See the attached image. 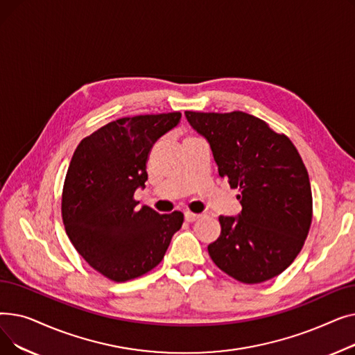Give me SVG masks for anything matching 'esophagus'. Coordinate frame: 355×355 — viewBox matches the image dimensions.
<instances>
[{
  "mask_svg": "<svg viewBox=\"0 0 355 355\" xmlns=\"http://www.w3.org/2000/svg\"><path fill=\"white\" fill-rule=\"evenodd\" d=\"M200 217H201V214H194L191 211H185L184 213V218H185V221H189V223H193V221L198 220Z\"/></svg>",
  "mask_w": 355,
  "mask_h": 355,
  "instance_id": "esophagus-1",
  "label": "esophagus"
}]
</instances>
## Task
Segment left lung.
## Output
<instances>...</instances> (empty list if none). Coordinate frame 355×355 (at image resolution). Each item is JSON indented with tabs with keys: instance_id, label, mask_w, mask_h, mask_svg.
I'll use <instances>...</instances> for the list:
<instances>
[{
	"instance_id": "8db88e82",
	"label": "left lung",
	"mask_w": 355,
	"mask_h": 355,
	"mask_svg": "<svg viewBox=\"0 0 355 355\" xmlns=\"http://www.w3.org/2000/svg\"><path fill=\"white\" fill-rule=\"evenodd\" d=\"M185 118L209 142L220 177L240 190L241 211L218 217L210 257L240 282L269 281L293 262L311 227V184L300 153L286 135L245 112L187 110Z\"/></svg>"
}]
</instances>
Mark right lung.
I'll list each match as a JSON object with an SVG mask.
<instances>
[{"instance_id": "add662e5", "label": "right lung", "mask_w": 355, "mask_h": 355, "mask_svg": "<svg viewBox=\"0 0 355 355\" xmlns=\"http://www.w3.org/2000/svg\"><path fill=\"white\" fill-rule=\"evenodd\" d=\"M180 112L110 122L82 139L64 180L66 233L86 262L115 282L154 269L182 226L180 211L159 214L134 194L145 189L153 145L174 129Z\"/></svg>"}]
</instances>
